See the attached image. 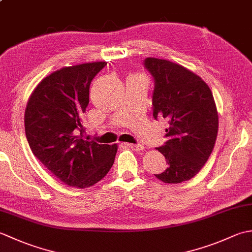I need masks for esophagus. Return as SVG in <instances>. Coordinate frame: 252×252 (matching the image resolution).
Returning <instances> with one entry per match:
<instances>
[{
    "mask_svg": "<svg viewBox=\"0 0 252 252\" xmlns=\"http://www.w3.org/2000/svg\"><path fill=\"white\" fill-rule=\"evenodd\" d=\"M125 145L132 148L133 151H135V152H141V151H143V149H144V146L142 145V144H129V143H126Z\"/></svg>",
    "mask_w": 252,
    "mask_h": 252,
    "instance_id": "obj_1",
    "label": "esophagus"
}]
</instances>
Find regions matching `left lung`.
Returning a JSON list of instances; mask_svg holds the SVG:
<instances>
[{
	"instance_id": "8db88e82",
	"label": "left lung",
	"mask_w": 252,
	"mask_h": 252,
	"mask_svg": "<svg viewBox=\"0 0 252 252\" xmlns=\"http://www.w3.org/2000/svg\"><path fill=\"white\" fill-rule=\"evenodd\" d=\"M144 65L155 80L154 117L169 120L168 141L156 148L168 168L156 178L164 183H182L199 172L215 147L219 129L216 101L208 84L179 63L148 57Z\"/></svg>"
}]
</instances>
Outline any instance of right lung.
<instances>
[{
    "instance_id": "right-lung-1",
    "label": "right lung",
    "mask_w": 252,
    "mask_h": 252,
    "mask_svg": "<svg viewBox=\"0 0 252 252\" xmlns=\"http://www.w3.org/2000/svg\"><path fill=\"white\" fill-rule=\"evenodd\" d=\"M106 62L63 67L45 77L30 95L25 131L34 156L68 186L85 189L109 172L118 145L84 137L90 84Z\"/></svg>"
}]
</instances>
